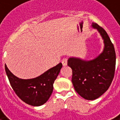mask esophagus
Instances as JSON below:
<instances>
[{"mask_svg":"<svg viewBox=\"0 0 120 120\" xmlns=\"http://www.w3.org/2000/svg\"><path fill=\"white\" fill-rule=\"evenodd\" d=\"M61 63L63 66H66L67 64V58H63L61 61Z\"/></svg>","mask_w":120,"mask_h":120,"instance_id":"34e87169","label":"esophagus"}]
</instances>
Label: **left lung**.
Listing matches in <instances>:
<instances>
[{"label":"left lung","mask_w":120,"mask_h":120,"mask_svg":"<svg viewBox=\"0 0 120 120\" xmlns=\"http://www.w3.org/2000/svg\"><path fill=\"white\" fill-rule=\"evenodd\" d=\"M92 26L98 29L104 39L103 52L91 61L69 58L67 65L71 68V81L76 92L83 98L94 100L108 90L116 69V52L108 33L97 23Z\"/></svg>","instance_id":"1"}]
</instances>
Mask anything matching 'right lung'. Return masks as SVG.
Returning a JSON list of instances; mask_svg holds the SVG:
<instances>
[{"instance_id":"right-lung-1","label":"right lung","mask_w":120,"mask_h":120,"mask_svg":"<svg viewBox=\"0 0 120 120\" xmlns=\"http://www.w3.org/2000/svg\"><path fill=\"white\" fill-rule=\"evenodd\" d=\"M62 67L60 63L36 78L22 79L14 75L5 65V71L12 88L20 99L33 106L47 102L53 90V83Z\"/></svg>"}]
</instances>
